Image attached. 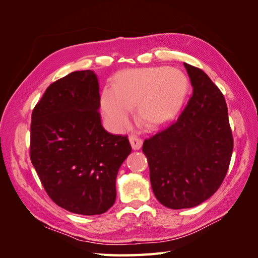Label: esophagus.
I'll return each mask as SVG.
<instances>
[{"label": "esophagus", "instance_id": "34e87169", "mask_svg": "<svg viewBox=\"0 0 258 258\" xmlns=\"http://www.w3.org/2000/svg\"><path fill=\"white\" fill-rule=\"evenodd\" d=\"M129 142H130V144H131L132 150H135V151H139L140 148L142 147V144H143L142 140L137 138V137H135V136H131V137L129 138Z\"/></svg>", "mask_w": 258, "mask_h": 258}]
</instances>
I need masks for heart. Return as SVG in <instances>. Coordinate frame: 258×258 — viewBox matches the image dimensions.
<instances>
[{
	"instance_id": "obj_1",
	"label": "heart",
	"mask_w": 258,
	"mask_h": 258,
	"mask_svg": "<svg viewBox=\"0 0 258 258\" xmlns=\"http://www.w3.org/2000/svg\"><path fill=\"white\" fill-rule=\"evenodd\" d=\"M189 83L181 70L150 67L124 70L115 76L100 96V107L106 123L115 132L130 128L137 106L141 122L160 128L172 122L181 113Z\"/></svg>"
}]
</instances>
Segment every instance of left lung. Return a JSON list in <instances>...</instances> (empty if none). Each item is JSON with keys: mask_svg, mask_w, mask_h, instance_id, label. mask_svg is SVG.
<instances>
[{"mask_svg": "<svg viewBox=\"0 0 258 258\" xmlns=\"http://www.w3.org/2000/svg\"><path fill=\"white\" fill-rule=\"evenodd\" d=\"M184 67L191 98L177 120L142 147L155 197L173 210L196 207L212 196L227 173L233 148L223 93L202 70Z\"/></svg>", "mask_w": 258, "mask_h": 258, "instance_id": "8db88e82", "label": "left lung"}]
</instances>
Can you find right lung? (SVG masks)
I'll list each match as a JSON object with an SVG mask.
<instances>
[{
  "mask_svg": "<svg viewBox=\"0 0 258 258\" xmlns=\"http://www.w3.org/2000/svg\"><path fill=\"white\" fill-rule=\"evenodd\" d=\"M99 81L90 70L52 83L32 113L30 157L54 204L102 214L116 199V177L131 153L127 137L101 124Z\"/></svg>",
  "mask_w": 258,
  "mask_h": 258,
  "instance_id": "right-lung-1",
  "label": "right lung"
}]
</instances>
